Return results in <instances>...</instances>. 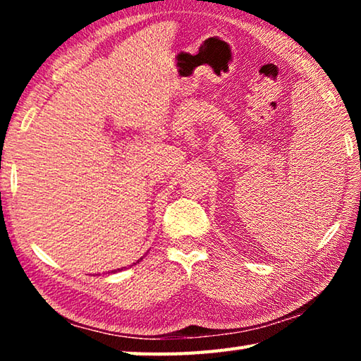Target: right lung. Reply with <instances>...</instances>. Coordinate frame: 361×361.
Returning a JSON list of instances; mask_svg holds the SVG:
<instances>
[{
	"label": "right lung",
	"instance_id": "right-lung-1",
	"mask_svg": "<svg viewBox=\"0 0 361 361\" xmlns=\"http://www.w3.org/2000/svg\"><path fill=\"white\" fill-rule=\"evenodd\" d=\"M140 259H142V258H140ZM140 259H138V261H140ZM118 271H121V269H118Z\"/></svg>",
	"mask_w": 361,
	"mask_h": 361
}]
</instances>
